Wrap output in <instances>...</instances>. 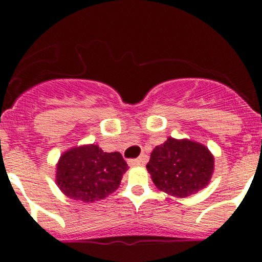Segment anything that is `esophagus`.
<instances>
[{
	"instance_id": "obj_1",
	"label": "esophagus",
	"mask_w": 262,
	"mask_h": 262,
	"mask_svg": "<svg viewBox=\"0 0 262 262\" xmlns=\"http://www.w3.org/2000/svg\"><path fill=\"white\" fill-rule=\"evenodd\" d=\"M146 161H147V156L142 155L141 157L133 158V160H129L128 163H129V166H141V165H143V163H146Z\"/></svg>"
}]
</instances>
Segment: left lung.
Instances as JSON below:
<instances>
[{
  "label": "left lung",
  "mask_w": 262,
  "mask_h": 262,
  "mask_svg": "<svg viewBox=\"0 0 262 262\" xmlns=\"http://www.w3.org/2000/svg\"><path fill=\"white\" fill-rule=\"evenodd\" d=\"M147 170L158 189L185 198L207 186L214 170V158L202 144L168 138L152 150Z\"/></svg>",
  "instance_id": "8db88e82"
}]
</instances>
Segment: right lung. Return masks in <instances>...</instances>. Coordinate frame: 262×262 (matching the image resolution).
Returning <instances> with one entry per match:
<instances>
[{"label": "right lung", "mask_w": 262, "mask_h": 262, "mask_svg": "<svg viewBox=\"0 0 262 262\" xmlns=\"http://www.w3.org/2000/svg\"><path fill=\"white\" fill-rule=\"evenodd\" d=\"M128 165L119 152H104L99 146L67 150L57 165V184L73 200L92 203L104 199L120 185Z\"/></svg>", "instance_id": "obj_1"}]
</instances>
